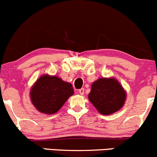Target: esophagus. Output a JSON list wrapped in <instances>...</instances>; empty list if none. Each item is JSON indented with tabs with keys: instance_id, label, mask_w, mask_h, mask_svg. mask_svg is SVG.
I'll return each mask as SVG.
<instances>
[{
	"instance_id": "1",
	"label": "esophagus",
	"mask_w": 157,
	"mask_h": 157,
	"mask_svg": "<svg viewBox=\"0 0 157 157\" xmlns=\"http://www.w3.org/2000/svg\"><path fill=\"white\" fill-rule=\"evenodd\" d=\"M78 92H79V93H80V94H81V95H82V94H84V92H85V89H84L83 88H82V89H79V90H78Z\"/></svg>"
}]
</instances>
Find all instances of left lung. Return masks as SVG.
<instances>
[{
    "instance_id": "1",
    "label": "left lung",
    "mask_w": 157,
    "mask_h": 157,
    "mask_svg": "<svg viewBox=\"0 0 157 157\" xmlns=\"http://www.w3.org/2000/svg\"><path fill=\"white\" fill-rule=\"evenodd\" d=\"M127 94L115 78H100L92 83L89 99L101 114L111 115L124 106Z\"/></svg>"
}]
</instances>
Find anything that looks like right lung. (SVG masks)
Returning <instances> with one entry per match:
<instances>
[{
  "mask_svg": "<svg viewBox=\"0 0 157 157\" xmlns=\"http://www.w3.org/2000/svg\"><path fill=\"white\" fill-rule=\"evenodd\" d=\"M74 94L72 85L56 76L42 75L30 90V99L38 111L52 115Z\"/></svg>",
  "mask_w": 157,
  "mask_h": 157,
  "instance_id": "add662e5",
  "label": "right lung"
}]
</instances>
